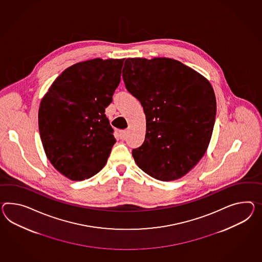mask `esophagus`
Wrapping results in <instances>:
<instances>
[{
  "label": "esophagus",
  "mask_w": 262,
  "mask_h": 262,
  "mask_svg": "<svg viewBox=\"0 0 262 262\" xmlns=\"http://www.w3.org/2000/svg\"><path fill=\"white\" fill-rule=\"evenodd\" d=\"M127 134H128V132L127 130H121L120 133H119V136H120V139H125L126 138V136H127Z\"/></svg>",
  "instance_id": "obj_1"
}]
</instances>
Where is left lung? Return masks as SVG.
Returning a JSON list of instances; mask_svg holds the SVG:
<instances>
[{"mask_svg":"<svg viewBox=\"0 0 262 262\" xmlns=\"http://www.w3.org/2000/svg\"><path fill=\"white\" fill-rule=\"evenodd\" d=\"M122 73L147 120L145 141L133 149L135 163L160 181L183 177L210 142L217 112L210 82L172 58H127Z\"/></svg>","mask_w":262,"mask_h":262,"instance_id":"obj_1","label":"left lung"}]
</instances>
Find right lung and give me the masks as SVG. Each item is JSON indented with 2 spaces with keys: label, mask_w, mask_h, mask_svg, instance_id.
<instances>
[{
  "label": "right lung",
  "mask_w": 262,
  "mask_h": 262,
  "mask_svg": "<svg viewBox=\"0 0 262 262\" xmlns=\"http://www.w3.org/2000/svg\"><path fill=\"white\" fill-rule=\"evenodd\" d=\"M125 58L90 59L64 70L42 97L38 130L53 166L72 181L96 175L115 145L105 115Z\"/></svg>",
  "instance_id": "add662e5"
}]
</instances>
